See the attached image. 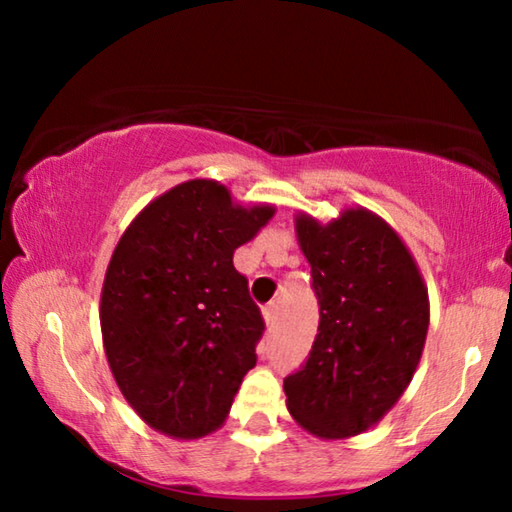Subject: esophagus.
Returning <instances> with one entry per match:
<instances>
[{"label":"esophagus","instance_id":"esophagus-1","mask_svg":"<svg viewBox=\"0 0 512 512\" xmlns=\"http://www.w3.org/2000/svg\"><path fill=\"white\" fill-rule=\"evenodd\" d=\"M277 314H280V305H277V302H268V305L264 307V320L268 327H275Z\"/></svg>","mask_w":512,"mask_h":512}]
</instances>
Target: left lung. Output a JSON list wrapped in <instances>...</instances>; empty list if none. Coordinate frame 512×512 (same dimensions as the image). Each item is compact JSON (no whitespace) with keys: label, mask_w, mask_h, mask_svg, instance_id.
I'll list each match as a JSON object with an SVG mask.
<instances>
[{"label":"left lung","mask_w":512,"mask_h":512,"mask_svg":"<svg viewBox=\"0 0 512 512\" xmlns=\"http://www.w3.org/2000/svg\"><path fill=\"white\" fill-rule=\"evenodd\" d=\"M318 334L298 372L284 379L287 409L318 438L370 429L400 400L429 329V296L397 232L363 207L318 223L296 216Z\"/></svg>","instance_id":"obj_1"}]
</instances>
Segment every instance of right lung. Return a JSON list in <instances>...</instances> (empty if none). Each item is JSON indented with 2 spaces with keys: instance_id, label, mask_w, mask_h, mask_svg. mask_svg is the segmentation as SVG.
Segmentation results:
<instances>
[{
  "instance_id": "obj_1",
  "label": "right lung",
  "mask_w": 512,
  "mask_h": 512,
  "mask_svg": "<svg viewBox=\"0 0 512 512\" xmlns=\"http://www.w3.org/2000/svg\"><path fill=\"white\" fill-rule=\"evenodd\" d=\"M187 180L135 216L101 289L103 348L121 395L155 431L194 440L228 418L264 318L232 255L273 219Z\"/></svg>"
}]
</instances>
